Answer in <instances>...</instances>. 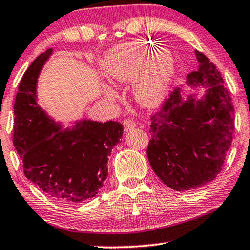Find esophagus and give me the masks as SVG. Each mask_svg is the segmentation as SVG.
Returning <instances> with one entry per match:
<instances>
[{
	"label": "esophagus",
	"mask_w": 250,
	"mask_h": 250,
	"mask_svg": "<svg viewBox=\"0 0 250 250\" xmlns=\"http://www.w3.org/2000/svg\"><path fill=\"white\" fill-rule=\"evenodd\" d=\"M123 125H124L125 132H128V131H131V129L136 127L135 122L133 121V119H128V118L124 119V122H123Z\"/></svg>",
	"instance_id": "1"
}]
</instances>
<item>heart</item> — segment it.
<instances>
[{
  "instance_id": "obj_1",
  "label": "heart",
  "mask_w": 250,
  "mask_h": 250,
  "mask_svg": "<svg viewBox=\"0 0 250 250\" xmlns=\"http://www.w3.org/2000/svg\"><path fill=\"white\" fill-rule=\"evenodd\" d=\"M104 66L109 76L115 81L127 82L138 77L134 83L136 100L146 107H152L158 104L167 94L175 70V61L173 53L167 47L153 50V46L148 43L135 41L109 51L104 56Z\"/></svg>"
}]
</instances>
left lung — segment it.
Segmentation results:
<instances>
[{"label":"left lung","instance_id":"1","mask_svg":"<svg viewBox=\"0 0 250 250\" xmlns=\"http://www.w3.org/2000/svg\"><path fill=\"white\" fill-rule=\"evenodd\" d=\"M197 71L188 75L191 87L206 88L204 97L184 99L176 87L151 116L146 155L156 175L176 191L197 189L221 172L232 143L234 109L230 92L215 64L199 51Z\"/></svg>","mask_w":250,"mask_h":250}]
</instances>
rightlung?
<instances>
[{
	"instance_id": "right-lung-1",
	"label": "right lung",
	"mask_w": 250,
	"mask_h": 250,
	"mask_svg": "<svg viewBox=\"0 0 250 250\" xmlns=\"http://www.w3.org/2000/svg\"><path fill=\"white\" fill-rule=\"evenodd\" d=\"M53 52L41 53L23 74L16 95L13 146L23 174L54 200L68 204L97 196L108 177V157L123 136L118 122L76 121L62 128L37 104V80Z\"/></svg>"
}]
</instances>
